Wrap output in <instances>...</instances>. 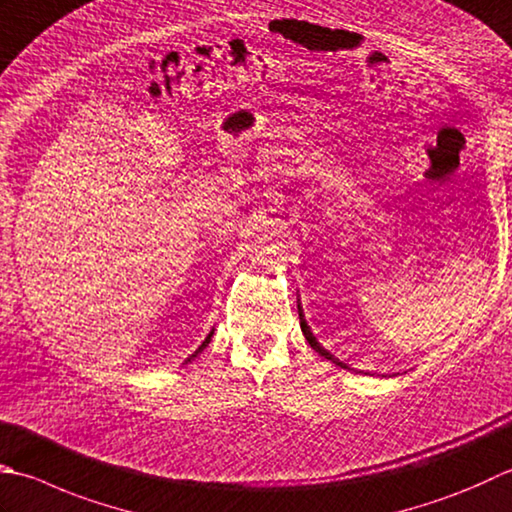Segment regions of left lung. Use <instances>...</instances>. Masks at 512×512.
<instances>
[{"instance_id":"8db88e82","label":"left lung","mask_w":512,"mask_h":512,"mask_svg":"<svg viewBox=\"0 0 512 512\" xmlns=\"http://www.w3.org/2000/svg\"><path fill=\"white\" fill-rule=\"evenodd\" d=\"M297 308H299V326H302V333H304V337H306V342L310 344V348H313L315 350V353H319V355H322L324 359H328V362H333L335 366H339V368H348L346 364H342V362H339V359L335 357V355H330L328 353V350L322 346V344H319L317 342V337L313 335V330H310V326L306 324V319H304V310H302V306H299V302H297ZM348 370H353V368H348ZM368 375V373H366Z\"/></svg>"}]
</instances>
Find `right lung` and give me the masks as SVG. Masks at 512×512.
Instances as JSON below:
<instances>
[{"label":"right lung","mask_w":512,"mask_h":512,"mask_svg":"<svg viewBox=\"0 0 512 512\" xmlns=\"http://www.w3.org/2000/svg\"><path fill=\"white\" fill-rule=\"evenodd\" d=\"M213 333H215V330H210V333H208V337H206V339H204V342H202V346H199V348L195 350V353H193V355H190V357H186V362H184V364H188V362H193V359H195V357H197L199 353H202V350H204V348H206V346L210 344V339H213Z\"/></svg>","instance_id":"add662e5"}]
</instances>
